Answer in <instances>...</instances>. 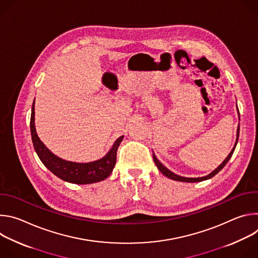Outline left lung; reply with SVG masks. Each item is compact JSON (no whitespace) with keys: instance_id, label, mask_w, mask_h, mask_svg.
I'll return each mask as SVG.
<instances>
[{"instance_id":"left-lung-1","label":"left lung","mask_w":258,"mask_h":258,"mask_svg":"<svg viewBox=\"0 0 258 258\" xmlns=\"http://www.w3.org/2000/svg\"><path fill=\"white\" fill-rule=\"evenodd\" d=\"M238 113H239V110H238ZM239 132H240V124L238 125V128H237V139H236V143H235V145H234V148L232 149V151L230 152V154L228 155V157L220 163V165H218L212 172H210L209 174H207V175H205V176H201V177H186V176H180V175H177V174H175V173H173L172 171H170L168 168H166L158 159H157V157L155 156V154L153 153V159H154V162H155V164H156V166H157V168L160 170V172L161 173H163L165 176H167V177H169V178H171V179H174V180H178V181H185V182H198V181H202V180H205V179H209V178H211L212 176H214L216 173H218L220 170H222L224 167H225V165L229 162V160H230V158L232 157V155H233V153H234V151H235V148H236V146H237V143H238V139H239Z\"/></svg>"}]
</instances>
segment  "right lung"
Segmentation results:
<instances>
[{"label": "right lung", "mask_w": 258, "mask_h": 258, "mask_svg": "<svg viewBox=\"0 0 258 258\" xmlns=\"http://www.w3.org/2000/svg\"><path fill=\"white\" fill-rule=\"evenodd\" d=\"M30 132L34 150L44 165L59 178L77 185H87L107 178L115 166L116 152L123 139V136L119 137L108 153L96 161L80 163L62 159L52 153L36 134L34 125V101L31 107Z\"/></svg>", "instance_id": "1"}]
</instances>
